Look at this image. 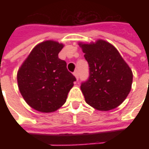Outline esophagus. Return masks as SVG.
<instances>
[{
  "label": "esophagus",
  "mask_w": 149,
  "mask_h": 149,
  "mask_svg": "<svg viewBox=\"0 0 149 149\" xmlns=\"http://www.w3.org/2000/svg\"><path fill=\"white\" fill-rule=\"evenodd\" d=\"M73 75L75 76V77L77 78V80L79 79V72H78V71H75L74 72H73Z\"/></svg>",
  "instance_id": "34e87169"
}]
</instances>
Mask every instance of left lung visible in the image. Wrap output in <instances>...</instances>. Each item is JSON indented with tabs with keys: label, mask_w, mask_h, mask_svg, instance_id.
<instances>
[{
	"label": "left lung",
	"mask_w": 149,
	"mask_h": 149,
	"mask_svg": "<svg viewBox=\"0 0 149 149\" xmlns=\"http://www.w3.org/2000/svg\"><path fill=\"white\" fill-rule=\"evenodd\" d=\"M80 45L89 67V77L81 85L86 103L100 111L118 107L131 90L130 68L109 42L99 40Z\"/></svg>",
	"instance_id": "1"
}]
</instances>
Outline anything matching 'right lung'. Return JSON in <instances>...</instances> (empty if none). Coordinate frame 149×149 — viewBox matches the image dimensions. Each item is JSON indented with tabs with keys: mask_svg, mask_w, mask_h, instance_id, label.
<instances>
[{
	"mask_svg": "<svg viewBox=\"0 0 149 149\" xmlns=\"http://www.w3.org/2000/svg\"><path fill=\"white\" fill-rule=\"evenodd\" d=\"M62 44L47 40L34 48L17 72L19 90L30 107L52 112L65 103L76 77L58 57Z\"/></svg>",
	"mask_w": 149,
	"mask_h": 149,
	"instance_id": "add662e5",
	"label": "right lung"
}]
</instances>
